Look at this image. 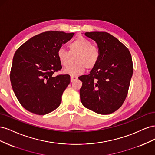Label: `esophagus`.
<instances>
[{
    "mask_svg": "<svg viewBox=\"0 0 155 155\" xmlns=\"http://www.w3.org/2000/svg\"><path fill=\"white\" fill-rule=\"evenodd\" d=\"M77 79H78V77H76V76H70V81H71V82H73L74 81L76 80Z\"/></svg>",
    "mask_w": 155,
    "mask_h": 155,
    "instance_id": "obj_1",
    "label": "esophagus"
}]
</instances>
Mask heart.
<instances>
[{
  "instance_id": "b5f03b06",
  "label": "heart",
  "mask_w": 155,
  "mask_h": 155,
  "mask_svg": "<svg viewBox=\"0 0 155 155\" xmlns=\"http://www.w3.org/2000/svg\"><path fill=\"white\" fill-rule=\"evenodd\" d=\"M70 54H77L75 58L76 64L64 70L65 74L78 76L85 72V68H94L100 59V50L92 45V42L85 37L79 35L69 44ZM57 55L60 64L64 67H67L70 63L69 51L61 47L58 49Z\"/></svg>"
}]
</instances>
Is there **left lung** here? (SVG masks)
<instances>
[{
    "label": "left lung",
    "instance_id": "obj_1",
    "mask_svg": "<svg viewBox=\"0 0 155 155\" xmlns=\"http://www.w3.org/2000/svg\"><path fill=\"white\" fill-rule=\"evenodd\" d=\"M100 50V59L88 75L78 78L84 107L97 114H109L121 107L127 96L133 65L129 50L107 32H86Z\"/></svg>",
    "mask_w": 155,
    "mask_h": 155
}]
</instances>
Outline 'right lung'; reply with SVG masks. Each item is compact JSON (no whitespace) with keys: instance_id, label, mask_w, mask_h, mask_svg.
Segmentation results:
<instances>
[{"instance_id":"obj_1","label":"right lung","mask_w":155,"mask_h":155,"mask_svg":"<svg viewBox=\"0 0 155 155\" xmlns=\"http://www.w3.org/2000/svg\"><path fill=\"white\" fill-rule=\"evenodd\" d=\"M74 35V33L45 31L31 37L15 51L10 81L18 101L27 110L45 115L60 105L70 76L53 75L62 68L57 52Z\"/></svg>"}]
</instances>
